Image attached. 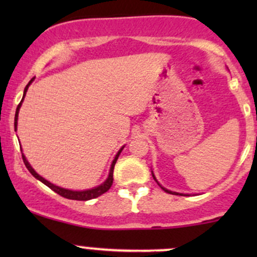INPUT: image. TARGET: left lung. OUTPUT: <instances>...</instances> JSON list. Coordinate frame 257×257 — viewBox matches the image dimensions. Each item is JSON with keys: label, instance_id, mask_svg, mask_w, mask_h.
Wrapping results in <instances>:
<instances>
[{"label": "left lung", "instance_id": "obj_1", "mask_svg": "<svg viewBox=\"0 0 257 257\" xmlns=\"http://www.w3.org/2000/svg\"><path fill=\"white\" fill-rule=\"evenodd\" d=\"M152 176H153V179L156 180L155 175H153V173H152ZM156 181H157V180H156ZM157 184H158V181H157ZM158 185H159V184H158ZM159 186H161V185H159ZM161 188H162V190H163V191H166L167 193H172V194H179V196H187V194H182V193H176V192H173V191H169V190H167V188L162 187V186H161Z\"/></svg>", "mask_w": 257, "mask_h": 257}]
</instances>
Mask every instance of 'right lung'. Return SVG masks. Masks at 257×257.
I'll list each match as a JSON object with an SVG mask.
<instances>
[{
	"instance_id": "obj_1",
	"label": "right lung",
	"mask_w": 257,
	"mask_h": 257,
	"mask_svg": "<svg viewBox=\"0 0 257 257\" xmlns=\"http://www.w3.org/2000/svg\"><path fill=\"white\" fill-rule=\"evenodd\" d=\"M32 81H34V78H32L31 81L28 83V85H26V87H25V89H24V95H23L22 101L19 102V105H18V107H17L16 118H14V128H16V131H17V124H18V113H19L20 106H22V102H23V100H24V98H25L26 91H28L29 85L31 84ZM123 149H124V146H123L122 149L119 150L118 153H117V155H116V157H114L113 162H112L111 168H110V173H108V176H107V179L105 180V182H102V184L100 185V186H98V187H94V188H91V190H85V191H71V190H66V188H61V187H59V186L53 185V184H51V182H49V181H47L46 179H43L42 176L38 175V174H37L36 172H35L34 169H32V167L30 166V163H29V162L26 161V158H25L24 155H23V161H24L25 166H26V168H28L29 172H30V173L32 174V175H34L35 178H36L37 180H40V181L43 182L44 185L48 186V187L51 188V190L54 191L55 193L60 194L61 197H64V198H67V199H73V200H89V199L96 198V197L101 196V194H104L105 192H107V191L110 190V187L112 186V182H113V168H114V164H116L117 159H118L120 152H122Z\"/></svg>"
}]
</instances>
